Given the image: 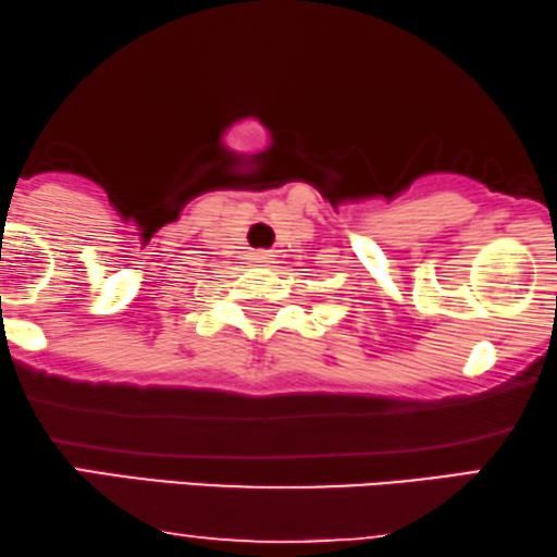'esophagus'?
I'll use <instances>...</instances> for the list:
<instances>
[{
  "label": "esophagus",
  "instance_id": "esophagus-1",
  "mask_svg": "<svg viewBox=\"0 0 557 557\" xmlns=\"http://www.w3.org/2000/svg\"><path fill=\"white\" fill-rule=\"evenodd\" d=\"M250 261L258 263V265H265V263L273 261V256L269 250H256V252H250Z\"/></svg>",
  "mask_w": 557,
  "mask_h": 557
}]
</instances>
